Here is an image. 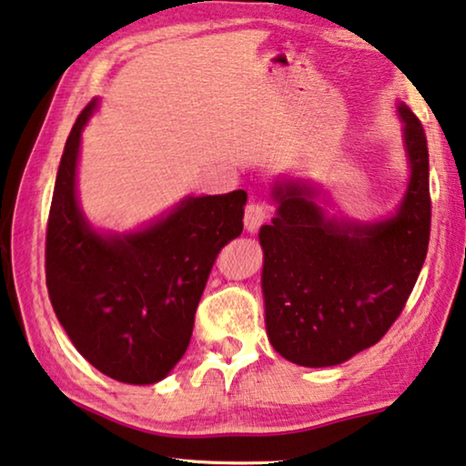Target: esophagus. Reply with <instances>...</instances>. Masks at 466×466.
<instances>
[{
    "label": "esophagus",
    "mask_w": 466,
    "mask_h": 466,
    "mask_svg": "<svg viewBox=\"0 0 466 466\" xmlns=\"http://www.w3.org/2000/svg\"><path fill=\"white\" fill-rule=\"evenodd\" d=\"M268 217V210L267 206L260 204V202H252L246 206V214H243V225H246V231L248 233H256L260 225L267 220Z\"/></svg>",
    "instance_id": "obj_1"
}]
</instances>
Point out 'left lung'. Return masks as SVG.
I'll return each mask as SVG.
<instances>
[{
  "mask_svg": "<svg viewBox=\"0 0 466 466\" xmlns=\"http://www.w3.org/2000/svg\"><path fill=\"white\" fill-rule=\"evenodd\" d=\"M398 114L410 178L390 217H329L319 189L302 178H281L270 189L277 217L258 233L264 320L270 346L299 367H333L375 346L423 268L431 228L427 137L406 104Z\"/></svg>",
  "mask_w": 466,
  "mask_h": 466,
  "instance_id": "8db88e82",
  "label": "left lung"
}]
</instances>
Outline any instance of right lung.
Returning a JSON list of instances; mask_svg holds the SVG:
<instances>
[{
	"label": "right lung",
	"mask_w": 466,
	"mask_h": 466,
	"mask_svg": "<svg viewBox=\"0 0 466 466\" xmlns=\"http://www.w3.org/2000/svg\"><path fill=\"white\" fill-rule=\"evenodd\" d=\"M78 114L60 160L46 238V281L70 341L99 373L158 383L189 346L196 308L220 249L243 231V189L185 198L128 233H99L76 199Z\"/></svg>",
	"instance_id": "right-lung-1"
}]
</instances>
